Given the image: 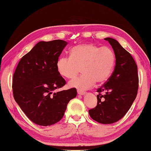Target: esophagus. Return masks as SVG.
<instances>
[{"instance_id":"1","label":"esophagus","mask_w":151,"mask_h":151,"mask_svg":"<svg viewBox=\"0 0 151 151\" xmlns=\"http://www.w3.org/2000/svg\"><path fill=\"white\" fill-rule=\"evenodd\" d=\"M77 92H78V94L80 95H84L85 94V92L83 91V90H78Z\"/></svg>"}]
</instances>
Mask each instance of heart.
I'll use <instances>...</instances> for the list:
<instances>
[{"label": "heart", "instance_id": "heart-1", "mask_svg": "<svg viewBox=\"0 0 151 151\" xmlns=\"http://www.w3.org/2000/svg\"><path fill=\"white\" fill-rule=\"evenodd\" d=\"M116 63L113 49L101 47L94 43L75 46L70 51V57L61 56L57 62V68L61 76L73 78L82 70L83 75L73 79L69 86L86 90L95 83H105L110 77Z\"/></svg>", "mask_w": 151, "mask_h": 151}]
</instances>
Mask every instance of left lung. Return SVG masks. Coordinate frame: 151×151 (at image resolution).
I'll list each match as a JSON object with an SVG mask.
<instances>
[{
    "mask_svg": "<svg viewBox=\"0 0 151 151\" xmlns=\"http://www.w3.org/2000/svg\"><path fill=\"white\" fill-rule=\"evenodd\" d=\"M111 45L116 63L110 77L97 89V106L88 110L92 119L103 124L117 122L125 116L137 94V66L131 54L113 38L104 39Z\"/></svg>",
    "mask_w": 151,
    "mask_h": 151,
    "instance_id": "1",
    "label": "left lung"
}]
</instances>
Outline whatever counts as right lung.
Wrapping results in <instances>:
<instances>
[{
    "label": "right lung",
    "instance_id": "obj_1",
    "mask_svg": "<svg viewBox=\"0 0 151 151\" xmlns=\"http://www.w3.org/2000/svg\"><path fill=\"white\" fill-rule=\"evenodd\" d=\"M67 44L61 40L37 43L22 57L13 75L14 100L35 124L48 126L59 122L68 103L76 96L75 88L54 92L66 84L57 62Z\"/></svg>",
    "mask_w": 151,
    "mask_h": 151
}]
</instances>
